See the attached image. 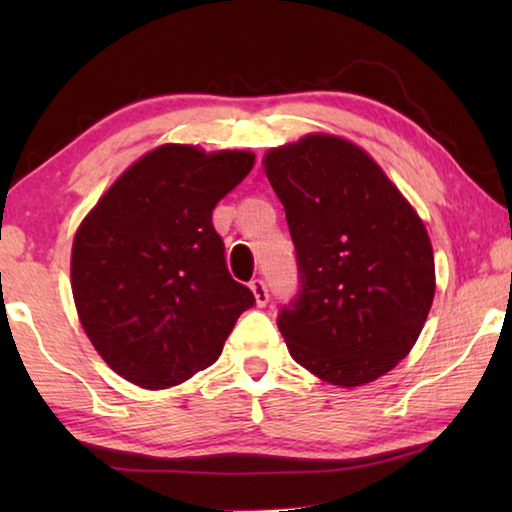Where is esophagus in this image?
<instances>
[{"instance_id": "esophagus-1", "label": "esophagus", "mask_w": 512, "mask_h": 512, "mask_svg": "<svg viewBox=\"0 0 512 512\" xmlns=\"http://www.w3.org/2000/svg\"><path fill=\"white\" fill-rule=\"evenodd\" d=\"M250 291H253V296H255V305L266 307V302H268L266 284L262 280H253V282H250Z\"/></svg>"}]
</instances>
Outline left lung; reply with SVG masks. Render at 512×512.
Listing matches in <instances>:
<instances>
[{"mask_svg": "<svg viewBox=\"0 0 512 512\" xmlns=\"http://www.w3.org/2000/svg\"><path fill=\"white\" fill-rule=\"evenodd\" d=\"M302 293L277 327L291 357L339 388L391 372L427 323L436 266L429 232L384 169L350 140L309 133L268 149Z\"/></svg>", "mask_w": 512, "mask_h": 512, "instance_id": "8db88e82", "label": "left lung"}]
</instances>
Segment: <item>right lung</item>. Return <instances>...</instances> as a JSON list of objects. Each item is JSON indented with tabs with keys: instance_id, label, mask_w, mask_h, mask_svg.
Here are the masks:
<instances>
[{
	"instance_id": "1",
	"label": "right lung",
	"mask_w": 512,
	"mask_h": 512,
	"mask_svg": "<svg viewBox=\"0 0 512 512\" xmlns=\"http://www.w3.org/2000/svg\"><path fill=\"white\" fill-rule=\"evenodd\" d=\"M255 153L162 144L85 214L72 244V296L108 366L146 391L194 377L221 357L255 298L225 268L212 210Z\"/></svg>"
}]
</instances>
